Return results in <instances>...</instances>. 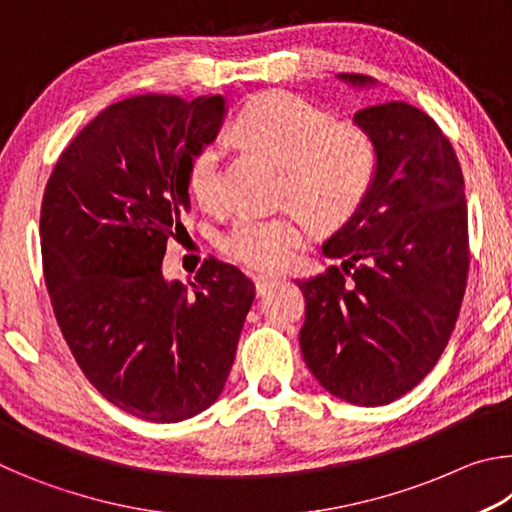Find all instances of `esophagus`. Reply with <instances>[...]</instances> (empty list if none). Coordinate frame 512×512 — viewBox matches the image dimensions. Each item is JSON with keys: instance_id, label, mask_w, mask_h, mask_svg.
Instances as JSON below:
<instances>
[{"instance_id": "1", "label": "esophagus", "mask_w": 512, "mask_h": 512, "mask_svg": "<svg viewBox=\"0 0 512 512\" xmlns=\"http://www.w3.org/2000/svg\"><path fill=\"white\" fill-rule=\"evenodd\" d=\"M253 280H255V287H257L259 296H264L268 289L275 287V284L280 282V277H275V275H255Z\"/></svg>"}]
</instances>
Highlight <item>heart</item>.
<instances>
[{"label": "heart", "instance_id": "heart-1", "mask_svg": "<svg viewBox=\"0 0 512 512\" xmlns=\"http://www.w3.org/2000/svg\"><path fill=\"white\" fill-rule=\"evenodd\" d=\"M235 135L282 164V198L320 225L350 219L368 194L377 149L366 128L336 121L327 110L289 92L259 94L239 112ZM189 192L205 207L221 203V149L205 144L187 171ZM298 210L244 214L221 239L232 259L259 271L287 266L307 244L309 225Z\"/></svg>", "mask_w": 512, "mask_h": 512}]
</instances>
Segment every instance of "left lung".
Instances as JSON below:
<instances>
[{
    "label": "left lung",
    "mask_w": 512,
    "mask_h": 512,
    "mask_svg": "<svg viewBox=\"0 0 512 512\" xmlns=\"http://www.w3.org/2000/svg\"><path fill=\"white\" fill-rule=\"evenodd\" d=\"M372 85L363 74H341ZM377 149L361 205L323 244L341 264L298 280L300 350L320 386L359 406L391 404L436 366L461 311L470 246L463 171L427 112L404 101L359 110Z\"/></svg>",
    "instance_id": "obj_1"
}]
</instances>
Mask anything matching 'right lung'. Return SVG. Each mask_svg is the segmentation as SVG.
Wrapping results in <instances>:
<instances>
[{"label":"right lung","instance_id":"obj_1","mask_svg":"<svg viewBox=\"0 0 512 512\" xmlns=\"http://www.w3.org/2000/svg\"><path fill=\"white\" fill-rule=\"evenodd\" d=\"M223 115L221 94L112 103L69 142L42 196V271L60 332L90 384L149 422L216 402L255 300V284L216 257L192 287L162 275L189 212V162Z\"/></svg>","mask_w":512,"mask_h":512}]
</instances>
